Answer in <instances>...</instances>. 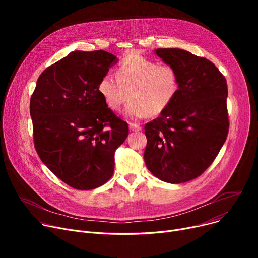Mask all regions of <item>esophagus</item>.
Masks as SVG:
<instances>
[{"label": "esophagus", "instance_id": "1", "mask_svg": "<svg viewBox=\"0 0 258 258\" xmlns=\"http://www.w3.org/2000/svg\"><path fill=\"white\" fill-rule=\"evenodd\" d=\"M130 128H131V131H134V132H138V131L142 130V127L139 124L132 123V122L130 123Z\"/></svg>", "mask_w": 258, "mask_h": 258}]
</instances>
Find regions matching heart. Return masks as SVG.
I'll use <instances>...</instances> for the list:
<instances>
[{
    "label": "heart",
    "mask_w": 258,
    "mask_h": 258,
    "mask_svg": "<svg viewBox=\"0 0 258 258\" xmlns=\"http://www.w3.org/2000/svg\"><path fill=\"white\" fill-rule=\"evenodd\" d=\"M115 74L101 77L98 93L113 111H118L128 96L125 115L135 119L163 113L180 89L179 74L172 66L158 64L139 53L126 54Z\"/></svg>",
    "instance_id": "heart-1"
}]
</instances>
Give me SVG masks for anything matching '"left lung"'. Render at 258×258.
I'll return each instance as SVG.
<instances>
[{
    "label": "left lung",
    "mask_w": 258,
    "mask_h": 258,
    "mask_svg": "<svg viewBox=\"0 0 258 258\" xmlns=\"http://www.w3.org/2000/svg\"><path fill=\"white\" fill-rule=\"evenodd\" d=\"M155 52L178 71L180 89L166 110L144 126V161L156 178L180 184L204 172L227 139V81L205 57L178 48Z\"/></svg>",
    "instance_id": "8db88e82"
}]
</instances>
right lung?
Here are the masks:
<instances>
[{"mask_svg": "<svg viewBox=\"0 0 258 258\" xmlns=\"http://www.w3.org/2000/svg\"><path fill=\"white\" fill-rule=\"evenodd\" d=\"M118 58L103 50L73 51L39 75L30 99L34 146L43 163L78 190L103 185L128 125L108 108L98 83Z\"/></svg>", "mask_w": 258, "mask_h": 258, "instance_id": "1", "label": "right lung"}]
</instances>
